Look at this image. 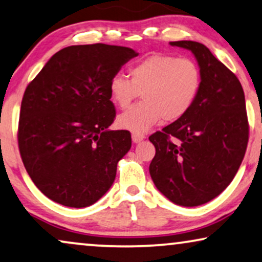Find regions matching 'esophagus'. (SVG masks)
I'll use <instances>...</instances> for the list:
<instances>
[{
	"label": "esophagus",
	"mask_w": 262,
	"mask_h": 262,
	"mask_svg": "<svg viewBox=\"0 0 262 262\" xmlns=\"http://www.w3.org/2000/svg\"><path fill=\"white\" fill-rule=\"evenodd\" d=\"M132 139H133V141L137 144V142H140L141 140H144L145 135L140 133H132Z\"/></svg>",
	"instance_id": "34e87169"
}]
</instances>
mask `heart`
Wrapping results in <instances>:
<instances>
[{"instance_id": "b5f03b06", "label": "heart", "mask_w": 262, "mask_h": 262, "mask_svg": "<svg viewBox=\"0 0 262 262\" xmlns=\"http://www.w3.org/2000/svg\"><path fill=\"white\" fill-rule=\"evenodd\" d=\"M125 75H115L109 95L120 109H127L141 93L142 102L117 118L118 127L144 133L162 118L173 122L183 117L195 102L201 85L198 64L188 57L153 54L142 58Z\"/></svg>"}]
</instances>
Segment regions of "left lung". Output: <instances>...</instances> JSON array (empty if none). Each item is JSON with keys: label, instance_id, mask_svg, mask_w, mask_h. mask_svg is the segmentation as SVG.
<instances>
[{"label": "left lung", "instance_id": "obj_1", "mask_svg": "<svg viewBox=\"0 0 262 262\" xmlns=\"http://www.w3.org/2000/svg\"><path fill=\"white\" fill-rule=\"evenodd\" d=\"M170 44L193 52L201 85L189 111L148 138L156 147L149 173L170 201L194 207L218 196L231 183L248 145L249 123L237 76L204 44Z\"/></svg>", "mask_w": 262, "mask_h": 262}]
</instances>
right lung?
<instances>
[{
  "label": "right lung",
  "instance_id": "obj_1",
  "mask_svg": "<svg viewBox=\"0 0 262 262\" xmlns=\"http://www.w3.org/2000/svg\"><path fill=\"white\" fill-rule=\"evenodd\" d=\"M135 56L117 45H72L27 85L17 144L27 173L50 200L87 207L113 186L132 137L107 129L116 116L109 82Z\"/></svg>",
  "mask_w": 262,
  "mask_h": 262
}]
</instances>
